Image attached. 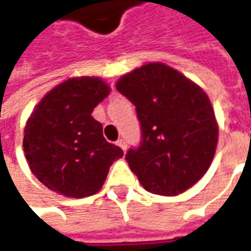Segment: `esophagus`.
Returning a JSON list of instances; mask_svg holds the SVG:
<instances>
[{"label": "esophagus", "instance_id": "34e87169", "mask_svg": "<svg viewBox=\"0 0 251 251\" xmlns=\"http://www.w3.org/2000/svg\"><path fill=\"white\" fill-rule=\"evenodd\" d=\"M116 145H118V146H119V148H121V149H122L124 152H125V151H126V142H125V140L119 139L118 142H116Z\"/></svg>", "mask_w": 251, "mask_h": 251}]
</instances>
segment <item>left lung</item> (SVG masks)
Segmentation results:
<instances>
[{
    "label": "left lung",
    "mask_w": 251,
    "mask_h": 251,
    "mask_svg": "<svg viewBox=\"0 0 251 251\" xmlns=\"http://www.w3.org/2000/svg\"><path fill=\"white\" fill-rule=\"evenodd\" d=\"M116 89L136 108L140 143L125 159L151 193H183L207 172L219 129L207 95L176 69L152 62L124 75Z\"/></svg>",
    "instance_id": "left-lung-1"
}]
</instances>
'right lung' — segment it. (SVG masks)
<instances>
[{
	"instance_id": "obj_1",
	"label": "right lung",
	"mask_w": 251,
	"mask_h": 251,
	"mask_svg": "<svg viewBox=\"0 0 251 251\" xmlns=\"http://www.w3.org/2000/svg\"><path fill=\"white\" fill-rule=\"evenodd\" d=\"M99 78H71L41 99L24 130L31 172L52 192L81 199L95 195L124 151L103 138L92 112L109 95Z\"/></svg>"
}]
</instances>
